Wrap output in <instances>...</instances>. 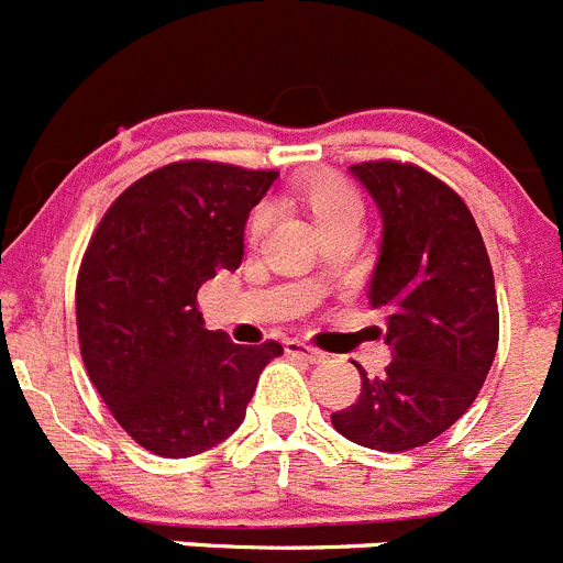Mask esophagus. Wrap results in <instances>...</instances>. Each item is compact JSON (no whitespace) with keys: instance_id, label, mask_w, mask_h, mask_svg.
Segmentation results:
<instances>
[{"instance_id":"esophagus-1","label":"esophagus","mask_w":563,"mask_h":563,"mask_svg":"<svg viewBox=\"0 0 563 563\" xmlns=\"http://www.w3.org/2000/svg\"><path fill=\"white\" fill-rule=\"evenodd\" d=\"M287 352L296 357H305L307 363H324L327 355L321 350H316V346H310V343L305 341H287Z\"/></svg>"}]
</instances>
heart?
Wrapping results in <instances>:
<instances>
[{"label": "heart", "instance_id": "b5f03b06", "mask_svg": "<svg viewBox=\"0 0 563 563\" xmlns=\"http://www.w3.org/2000/svg\"><path fill=\"white\" fill-rule=\"evenodd\" d=\"M305 200L312 213V220L318 222L321 231H330V228L343 225V222H361V200H357V194L341 177L324 174V177L307 183ZM262 222H265V213H256L251 222V231L256 233L262 228Z\"/></svg>", "mask_w": 563, "mask_h": 563}]
</instances>
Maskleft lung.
<instances>
[{"instance_id":"obj_1","label":"left lung","mask_w":563,"mask_h":563,"mask_svg":"<svg viewBox=\"0 0 563 563\" xmlns=\"http://www.w3.org/2000/svg\"><path fill=\"white\" fill-rule=\"evenodd\" d=\"M380 213L369 305L386 316L391 363L361 369L363 389L332 426L375 451L420 449L479 395L499 343V307L485 242L460 194L417 166H350Z\"/></svg>"}]
</instances>
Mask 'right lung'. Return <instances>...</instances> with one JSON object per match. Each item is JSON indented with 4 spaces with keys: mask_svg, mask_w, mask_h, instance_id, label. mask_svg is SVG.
Here are the masks:
<instances>
[{
    "mask_svg": "<svg viewBox=\"0 0 563 563\" xmlns=\"http://www.w3.org/2000/svg\"><path fill=\"white\" fill-rule=\"evenodd\" d=\"M276 172L172 163L114 200L78 273L84 366L123 431L180 460L220 445L245 420L276 341L242 346L206 330L197 290L245 256L251 208Z\"/></svg>",
    "mask_w": 563,
    "mask_h": 563,
    "instance_id": "obj_1",
    "label": "right lung"
}]
</instances>
